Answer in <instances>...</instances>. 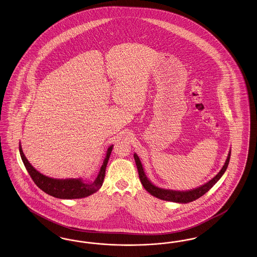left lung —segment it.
I'll list each match as a JSON object with an SVG mask.
<instances>
[{"label": "left lung", "instance_id": "obj_1", "mask_svg": "<svg viewBox=\"0 0 257 257\" xmlns=\"http://www.w3.org/2000/svg\"><path fill=\"white\" fill-rule=\"evenodd\" d=\"M135 162L137 165V168L139 171V176L142 184L144 185L145 190H147L151 195L155 196L161 200L165 201H169V202H175V203H189L192 201H195L196 199L200 198L201 196L205 194L216 183L220 180V178L225 173L227 165L229 163L230 159V152L228 153V156L226 158V163L223 166V168L220 170V172L216 175L215 177L210 180L208 183H206L204 185H201L197 187L195 189L189 190V191H176V190H170V189H164V188H159L158 186L153 185L145 176L144 171L143 165L139 159V157L136 154H134Z\"/></svg>", "mask_w": 257, "mask_h": 257}]
</instances>
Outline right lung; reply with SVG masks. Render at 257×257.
<instances>
[{
    "label": "right lung",
    "instance_id": "right-lung-1",
    "mask_svg": "<svg viewBox=\"0 0 257 257\" xmlns=\"http://www.w3.org/2000/svg\"><path fill=\"white\" fill-rule=\"evenodd\" d=\"M21 158L25 165L26 169L31 177L32 181L35 183L40 189L49 195L53 196L59 199H80L87 196L92 195L96 192L103 184V180L105 177V170L108 164L111 152L113 150V146H110L107 150L106 158L103 162L100 171L97 175L96 179L92 184H86L80 179H67V180H57L49 178L45 175L38 172L32 165L29 163L26 156L23 153L22 148L19 147Z\"/></svg>",
    "mask_w": 257,
    "mask_h": 257
}]
</instances>
